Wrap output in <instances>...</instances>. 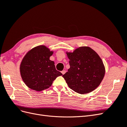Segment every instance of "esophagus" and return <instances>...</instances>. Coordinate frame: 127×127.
Returning <instances> with one entry per match:
<instances>
[{"mask_svg": "<svg viewBox=\"0 0 127 127\" xmlns=\"http://www.w3.org/2000/svg\"><path fill=\"white\" fill-rule=\"evenodd\" d=\"M66 70H63V71H61V73H62L63 75H64V74H65V73H66Z\"/></svg>", "mask_w": 127, "mask_h": 127, "instance_id": "esophagus-1", "label": "esophagus"}]
</instances>
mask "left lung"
<instances>
[{
	"label": "left lung",
	"mask_w": 127,
	"mask_h": 127,
	"mask_svg": "<svg viewBox=\"0 0 127 127\" xmlns=\"http://www.w3.org/2000/svg\"><path fill=\"white\" fill-rule=\"evenodd\" d=\"M70 68L63 75L68 85L79 94L95 90L105 75V67L97 53L88 47H81L72 52H66Z\"/></svg>",
	"instance_id": "1"
}]
</instances>
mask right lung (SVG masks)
Segmentation results:
<instances>
[{
    "instance_id": "1",
    "label": "right lung",
    "mask_w": 127,
    "mask_h": 127,
    "mask_svg": "<svg viewBox=\"0 0 127 127\" xmlns=\"http://www.w3.org/2000/svg\"><path fill=\"white\" fill-rule=\"evenodd\" d=\"M53 53L45 45H39L28 51L20 64L22 78L31 89L41 91L50 87L61 73L56 70L54 61L50 60Z\"/></svg>"
}]
</instances>
